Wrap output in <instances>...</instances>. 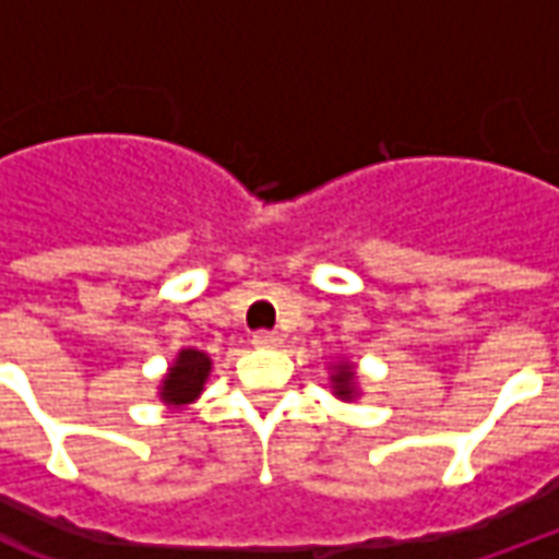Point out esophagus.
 I'll use <instances>...</instances> for the list:
<instances>
[{
    "label": "esophagus",
    "mask_w": 559,
    "mask_h": 559,
    "mask_svg": "<svg viewBox=\"0 0 559 559\" xmlns=\"http://www.w3.org/2000/svg\"><path fill=\"white\" fill-rule=\"evenodd\" d=\"M251 344H254V347H278L281 335L278 332H254Z\"/></svg>",
    "instance_id": "esophagus-1"
}]
</instances>
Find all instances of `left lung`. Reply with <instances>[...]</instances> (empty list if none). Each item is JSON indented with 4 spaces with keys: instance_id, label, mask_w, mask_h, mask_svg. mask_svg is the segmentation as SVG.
Listing matches in <instances>:
<instances>
[{
    "instance_id": "left-lung-1",
    "label": "left lung",
    "mask_w": 559,
    "mask_h": 559,
    "mask_svg": "<svg viewBox=\"0 0 559 559\" xmlns=\"http://www.w3.org/2000/svg\"><path fill=\"white\" fill-rule=\"evenodd\" d=\"M329 386H332V395L341 401H356L362 395V389H359V374H356V365H353L350 359L329 362Z\"/></svg>"
}]
</instances>
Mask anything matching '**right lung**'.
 I'll return each mask as SVG.
<instances>
[{
  "mask_svg": "<svg viewBox=\"0 0 559 559\" xmlns=\"http://www.w3.org/2000/svg\"><path fill=\"white\" fill-rule=\"evenodd\" d=\"M209 374H212V359L206 353L182 347L167 368V374L160 377L158 399L167 407H188L203 395Z\"/></svg>",
  "mask_w": 559,
  "mask_h": 559,
  "instance_id": "add662e5",
  "label": "right lung"
}]
</instances>
